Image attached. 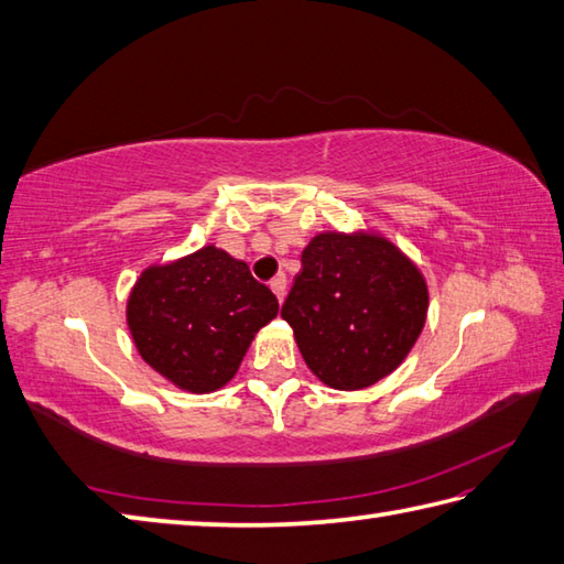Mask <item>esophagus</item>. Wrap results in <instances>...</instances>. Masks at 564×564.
I'll list each match as a JSON object with an SVG mask.
<instances>
[{"label":"esophagus","instance_id":"esophagus-1","mask_svg":"<svg viewBox=\"0 0 564 564\" xmlns=\"http://www.w3.org/2000/svg\"><path fill=\"white\" fill-rule=\"evenodd\" d=\"M271 291L275 293V297H279V301L283 303V297H285V289H289V283H285V275L283 273H279L275 275V279H271Z\"/></svg>","mask_w":564,"mask_h":564}]
</instances>
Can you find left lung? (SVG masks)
Returning <instances> with one entry per match:
<instances>
[{
	"instance_id": "1",
	"label": "left lung",
	"mask_w": 564,
	"mask_h": 564,
	"mask_svg": "<svg viewBox=\"0 0 564 564\" xmlns=\"http://www.w3.org/2000/svg\"><path fill=\"white\" fill-rule=\"evenodd\" d=\"M281 307L315 377L359 391L389 377L421 337L427 285L405 253L373 231H323Z\"/></svg>"
}]
</instances>
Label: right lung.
Wrapping results in <instances>:
<instances>
[{
	"label": "right lung",
	"mask_w": 564,
	"mask_h": 564,
	"mask_svg": "<svg viewBox=\"0 0 564 564\" xmlns=\"http://www.w3.org/2000/svg\"><path fill=\"white\" fill-rule=\"evenodd\" d=\"M275 315L279 301L267 285L213 245L141 271L127 301L141 359L191 393L229 383L253 335Z\"/></svg>",
	"instance_id": "obj_1"
}]
</instances>
